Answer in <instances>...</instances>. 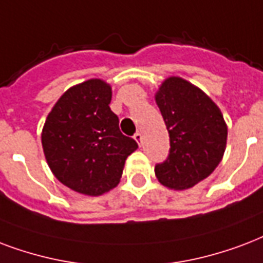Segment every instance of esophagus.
Masks as SVG:
<instances>
[{
  "instance_id": "obj_1",
  "label": "esophagus",
  "mask_w": 263,
  "mask_h": 263,
  "mask_svg": "<svg viewBox=\"0 0 263 263\" xmlns=\"http://www.w3.org/2000/svg\"><path fill=\"white\" fill-rule=\"evenodd\" d=\"M134 139L140 145V143H142V134H140V132H136L135 135H134Z\"/></svg>"
}]
</instances>
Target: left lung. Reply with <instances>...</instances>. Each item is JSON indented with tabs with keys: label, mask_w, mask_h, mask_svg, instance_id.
Listing matches in <instances>:
<instances>
[{
	"label": "left lung",
	"mask_w": 263,
	"mask_h": 263,
	"mask_svg": "<svg viewBox=\"0 0 263 263\" xmlns=\"http://www.w3.org/2000/svg\"><path fill=\"white\" fill-rule=\"evenodd\" d=\"M156 103L171 146L167 160L156 164V176L171 189L192 187L218 167L225 153L228 128L223 116L201 89L179 77L164 81Z\"/></svg>",
	"instance_id": "8db88e82"
}]
</instances>
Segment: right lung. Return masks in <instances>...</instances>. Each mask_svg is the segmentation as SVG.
Wrapping results in <instances>:
<instances>
[{
  "mask_svg": "<svg viewBox=\"0 0 263 263\" xmlns=\"http://www.w3.org/2000/svg\"><path fill=\"white\" fill-rule=\"evenodd\" d=\"M111 88L88 80L70 88L48 114L43 147L53 175L70 189L99 196L118 185L125 160L138 149L110 110Z\"/></svg>",
  "mask_w": 263,
  "mask_h": 263,
  "instance_id": "1",
  "label": "right lung"
}]
</instances>
